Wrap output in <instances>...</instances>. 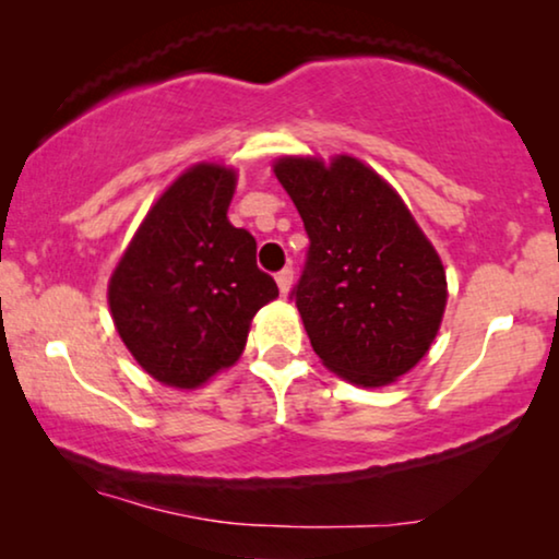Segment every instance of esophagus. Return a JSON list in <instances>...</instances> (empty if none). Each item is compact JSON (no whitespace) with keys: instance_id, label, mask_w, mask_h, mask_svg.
<instances>
[{"instance_id":"1","label":"esophagus","mask_w":559,"mask_h":559,"mask_svg":"<svg viewBox=\"0 0 559 559\" xmlns=\"http://www.w3.org/2000/svg\"><path fill=\"white\" fill-rule=\"evenodd\" d=\"M274 280H277V287L282 295L289 293V287H293V266H285V270H280L274 274Z\"/></svg>"}]
</instances>
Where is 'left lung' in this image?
<instances>
[{
  "label": "left lung",
  "mask_w": 559,
  "mask_h": 559,
  "mask_svg": "<svg viewBox=\"0 0 559 559\" xmlns=\"http://www.w3.org/2000/svg\"><path fill=\"white\" fill-rule=\"evenodd\" d=\"M274 175L310 247L289 293L328 369L384 386L427 354L445 310V270L402 198L354 157H285Z\"/></svg>",
  "instance_id": "left-lung-1"
}]
</instances>
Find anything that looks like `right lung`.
I'll return each instance as SVG.
<instances>
[{"instance_id":"add662e5","label":"right lung","mask_w":559,"mask_h":559,"mask_svg":"<svg viewBox=\"0 0 559 559\" xmlns=\"http://www.w3.org/2000/svg\"><path fill=\"white\" fill-rule=\"evenodd\" d=\"M236 175L195 165L152 205L109 282L114 325L157 381L201 386L241 356L249 323L280 295L257 239L228 224Z\"/></svg>"}]
</instances>
